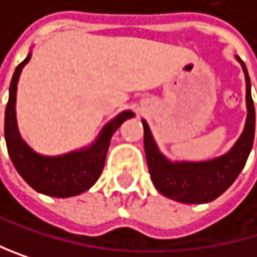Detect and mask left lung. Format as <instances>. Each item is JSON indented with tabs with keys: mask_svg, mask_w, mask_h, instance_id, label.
I'll return each instance as SVG.
<instances>
[{
	"mask_svg": "<svg viewBox=\"0 0 257 257\" xmlns=\"http://www.w3.org/2000/svg\"><path fill=\"white\" fill-rule=\"evenodd\" d=\"M243 75H245V102L247 119L236 144L224 155L208 161H170L165 158L155 143L152 130L146 119L144 125V149L152 181L159 193L182 204H205L219 198L234 182L242 172L254 141L256 113L251 99V84L245 64L239 56Z\"/></svg>",
	"mask_w": 257,
	"mask_h": 257,
	"instance_id": "1",
	"label": "left lung"
}]
</instances>
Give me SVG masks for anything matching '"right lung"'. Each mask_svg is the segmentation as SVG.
Segmentation results:
<instances>
[{
	"instance_id": "obj_1",
	"label": "right lung",
	"mask_w": 257,
	"mask_h": 257,
	"mask_svg": "<svg viewBox=\"0 0 257 257\" xmlns=\"http://www.w3.org/2000/svg\"><path fill=\"white\" fill-rule=\"evenodd\" d=\"M30 56L32 52L17 67L10 81L9 102L4 118V135L9 156L21 178L38 193L53 198H70L81 195L101 176L113 133L121 127L125 119L133 118L135 113L130 110L121 111L118 116H114L102 127L98 138L88 147L58 156L36 153L20 135L15 108L20 75L24 66L30 61Z\"/></svg>"
}]
</instances>
